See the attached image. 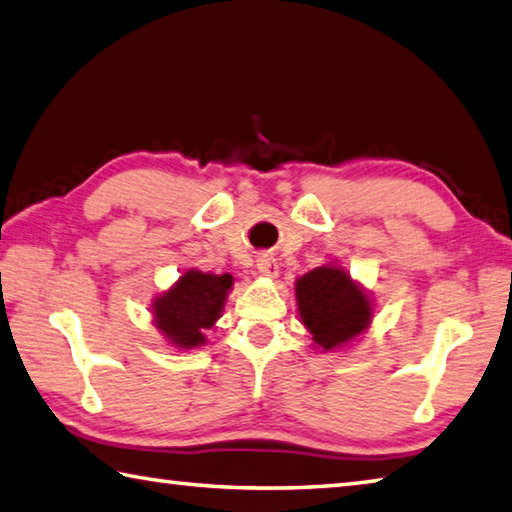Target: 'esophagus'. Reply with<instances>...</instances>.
<instances>
[{
    "label": "esophagus",
    "instance_id": "1",
    "mask_svg": "<svg viewBox=\"0 0 512 512\" xmlns=\"http://www.w3.org/2000/svg\"><path fill=\"white\" fill-rule=\"evenodd\" d=\"M256 267H258V274H260V276L274 278V276L278 274V263H276V258H274V256H269V254L258 256V260H256Z\"/></svg>",
    "mask_w": 512,
    "mask_h": 512
}]
</instances>
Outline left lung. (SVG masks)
Segmentation results:
<instances>
[{
  "label": "left lung",
  "mask_w": 512,
  "mask_h": 512,
  "mask_svg": "<svg viewBox=\"0 0 512 512\" xmlns=\"http://www.w3.org/2000/svg\"><path fill=\"white\" fill-rule=\"evenodd\" d=\"M296 305L303 325L323 350L350 343L372 321L368 294L336 265L316 267L298 278Z\"/></svg>",
  "instance_id": "1"
}]
</instances>
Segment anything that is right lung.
<instances>
[{"instance_id":"right-lung-1","label":"right lung","mask_w":512,"mask_h":512,"mask_svg":"<svg viewBox=\"0 0 512 512\" xmlns=\"http://www.w3.org/2000/svg\"><path fill=\"white\" fill-rule=\"evenodd\" d=\"M231 285L234 278L229 274H205L189 269L169 292L153 301L156 327L182 350L205 345V332L220 318Z\"/></svg>"}]
</instances>
